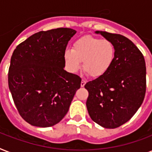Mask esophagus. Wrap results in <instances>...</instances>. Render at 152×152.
Wrapping results in <instances>:
<instances>
[{
    "mask_svg": "<svg viewBox=\"0 0 152 152\" xmlns=\"http://www.w3.org/2000/svg\"><path fill=\"white\" fill-rule=\"evenodd\" d=\"M85 83H86V81L84 80H81V83H80V86L81 87H84Z\"/></svg>",
    "mask_w": 152,
    "mask_h": 152,
    "instance_id": "esophagus-1",
    "label": "esophagus"
}]
</instances>
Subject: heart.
I'll return each instance as SVG.
<instances>
[{"instance_id":"1","label":"heart","mask_w":152,"mask_h":152,"mask_svg":"<svg viewBox=\"0 0 152 152\" xmlns=\"http://www.w3.org/2000/svg\"><path fill=\"white\" fill-rule=\"evenodd\" d=\"M115 55L116 50L112 42L88 35L77 39L72 50H65L64 58L71 72H78L83 61V69L87 74L93 78H100L110 69Z\"/></svg>"}]
</instances>
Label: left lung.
<instances>
[{"instance_id": "1", "label": "left lung", "mask_w": 152, "mask_h": 152, "mask_svg": "<svg viewBox=\"0 0 152 152\" xmlns=\"http://www.w3.org/2000/svg\"><path fill=\"white\" fill-rule=\"evenodd\" d=\"M113 42L115 59L108 72L86 83V106L93 121L106 129L118 128L130 120L146 92L144 57L131 40L119 34L95 31Z\"/></svg>"}]
</instances>
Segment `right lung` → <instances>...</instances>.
Segmentation results:
<instances>
[{"instance_id": "obj_1", "label": "right lung", "mask_w": 152, "mask_h": 152, "mask_svg": "<svg viewBox=\"0 0 152 152\" xmlns=\"http://www.w3.org/2000/svg\"><path fill=\"white\" fill-rule=\"evenodd\" d=\"M75 30L61 27L32 34L11 57L8 88L23 120L50 127L63 119L81 78L64 70V53Z\"/></svg>"}]
</instances>
